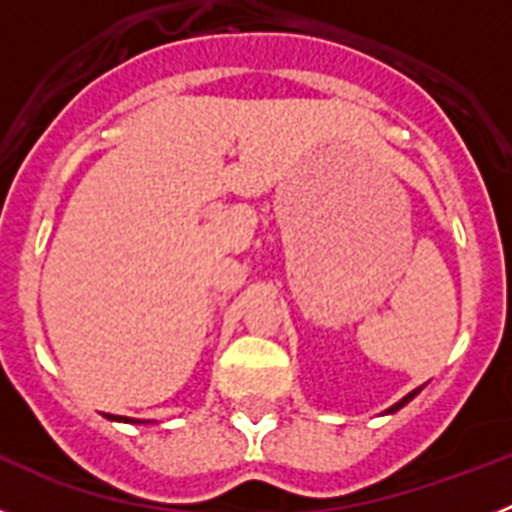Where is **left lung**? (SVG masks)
Segmentation results:
<instances>
[{
	"mask_svg": "<svg viewBox=\"0 0 512 512\" xmlns=\"http://www.w3.org/2000/svg\"><path fill=\"white\" fill-rule=\"evenodd\" d=\"M418 392H420V387H418V390H413V392H410V395H405V397H402V400H400V402H397V405H392V408H390V410H387V413H395V410L405 408V405H408V402H410V400H413V397H415V395H418Z\"/></svg>",
	"mask_w": 512,
	"mask_h": 512,
	"instance_id": "1",
	"label": "left lung"
}]
</instances>
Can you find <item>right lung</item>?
<instances>
[{
  "label": "right lung",
  "instance_id": "add662e5",
  "mask_svg": "<svg viewBox=\"0 0 512 512\" xmlns=\"http://www.w3.org/2000/svg\"><path fill=\"white\" fill-rule=\"evenodd\" d=\"M110 420H125V423H140V420H130V418H117V415H107Z\"/></svg>",
  "mask_w": 512,
  "mask_h": 512
}]
</instances>
